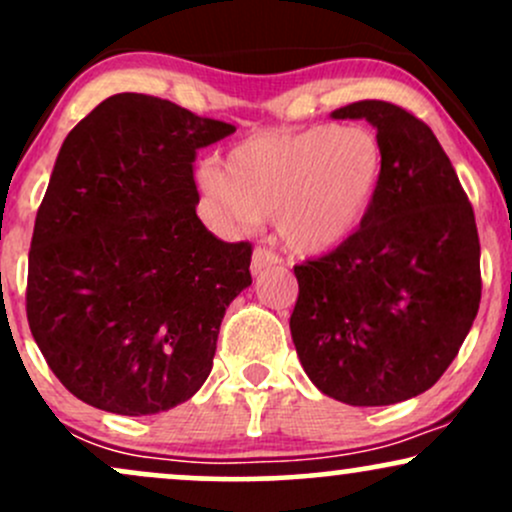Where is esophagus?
<instances>
[{
  "label": "esophagus",
  "instance_id": "34e87169",
  "mask_svg": "<svg viewBox=\"0 0 512 512\" xmlns=\"http://www.w3.org/2000/svg\"><path fill=\"white\" fill-rule=\"evenodd\" d=\"M279 255L272 250L267 248H255V252H252V262H250V272L252 274H262L264 269L274 267V264H279Z\"/></svg>",
  "mask_w": 512,
  "mask_h": 512
}]
</instances>
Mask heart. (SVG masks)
Returning a JSON list of instances; mask_svg holds the SVG:
<instances>
[{
	"instance_id": "1",
	"label": "heart",
	"mask_w": 512,
	"mask_h": 512,
	"mask_svg": "<svg viewBox=\"0 0 512 512\" xmlns=\"http://www.w3.org/2000/svg\"><path fill=\"white\" fill-rule=\"evenodd\" d=\"M387 158L368 127L310 125L257 134L207 163L199 185L231 221L274 219L286 248L322 255L354 238L378 202Z\"/></svg>"
}]
</instances>
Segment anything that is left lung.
<instances>
[{
  "label": "left lung",
  "mask_w": 512,
  "mask_h": 512,
  "mask_svg": "<svg viewBox=\"0 0 512 512\" xmlns=\"http://www.w3.org/2000/svg\"><path fill=\"white\" fill-rule=\"evenodd\" d=\"M332 117L378 129L385 180L354 238L293 267L291 337L317 390L351 407H385L436 385L477 317V221L424 120L387 101L351 103Z\"/></svg>",
  "instance_id": "obj_1"
}]
</instances>
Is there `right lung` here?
Masks as SVG:
<instances>
[{
	"label": "right lung",
	"instance_id": "1",
	"mask_svg": "<svg viewBox=\"0 0 512 512\" xmlns=\"http://www.w3.org/2000/svg\"><path fill=\"white\" fill-rule=\"evenodd\" d=\"M233 132L163 98L117 93L64 139L35 216L26 315L81 402L149 416L209 378L223 313L252 284V245L199 221L192 163Z\"/></svg>",
	"mask_w": 512,
	"mask_h": 512
}]
</instances>
